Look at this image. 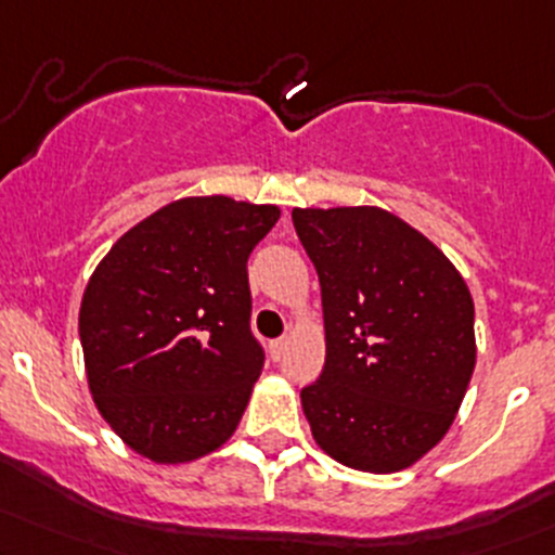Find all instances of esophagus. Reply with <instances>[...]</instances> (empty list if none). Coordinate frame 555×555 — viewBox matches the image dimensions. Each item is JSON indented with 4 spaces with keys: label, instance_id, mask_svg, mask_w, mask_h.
<instances>
[{
    "label": "esophagus",
    "instance_id": "esophagus-1",
    "mask_svg": "<svg viewBox=\"0 0 555 555\" xmlns=\"http://www.w3.org/2000/svg\"><path fill=\"white\" fill-rule=\"evenodd\" d=\"M268 350H271V358H273V361H279V358L284 356V350H287V337L273 339V343L268 345Z\"/></svg>",
    "mask_w": 555,
    "mask_h": 555
}]
</instances>
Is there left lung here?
Masks as SVG:
<instances>
[{
  "mask_svg": "<svg viewBox=\"0 0 555 555\" xmlns=\"http://www.w3.org/2000/svg\"><path fill=\"white\" fill-rule=\"evenodd\" d=\"M324 306L326 361L302 387L313 440L392 474L446 437L477 361L474 300L440 247L382 208H295Z\"/></svg>",
  "mask_w": 555,
  "mask_h": 555,
  "instance_id": "obj_1",
  "label": "left lung"
}]
</instances>
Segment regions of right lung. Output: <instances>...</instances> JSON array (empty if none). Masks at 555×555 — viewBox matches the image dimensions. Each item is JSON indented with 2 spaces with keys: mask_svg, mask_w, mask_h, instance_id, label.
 <instances>
[{
  "mask_svg": "<svg viewBox=\"0 0 555 555\" xmlns=\"http://www.w3.org/2000/svg\"><path fill=\"white\" fill-rule=\"evenodd\" d=\"M279 216L223 194L176 199L91 273L78 313L91 398L144 459L186 464L234 435L266 358L247 258Z\"/></svg>",
  "mask_w": 555,
  "mask_h": 555,
  "instance_id": "obj_1",
  "label": "right lung"
}]
</instances>
